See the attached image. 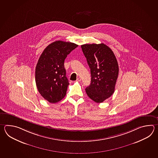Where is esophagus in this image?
<instances>
[{"label": "esophagus", "mask_w": 158, "mask_h": 158, "mask_svg": "<svg viewBox=\"0 0 158 158\" xmlns=\"http://www.w3.org/2000/svg\"><path fill=\"white\" fill-rule=\"evenodd\" d=\"M77 81H79V82H80V81H81V78L80 77L77 78Z\"/></svg>", "instance_id": "1"}]
</instances>
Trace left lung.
<instances>
[{"instance_id": "left-lung-1", "label": "left lung", "mask_w": 158, "mask_h": 158, "mask_svg": "<svg viewBox=\"0 0 158 158\" xmlns=\"http://www.w3.org/2000/svg\"><path fill=\"white\" fill-rule=\"evenodd\" d=\"M81 48L91 76L86 93L96 103H102L114 93L118 74V61L111 48L104 44H85Z\"/></svg>"}]
</instances>
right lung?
<instances>
[{"label":"right lung","instance_id":"add662e5","mask_svg":"<svg viewBox=\"0 0 158 158\" xmlns=\"http://www.w3.org/2000/svg\"><path fill=\"white\" fill-rule=\"evenodd\" d=\"M77 46L69 42L55 41L44 50L38 61L35 72L37 89L42 97L50 103H57L66 95L69 84L64 60Z\"/></svg>","mask_w":158,"mask_h":158}]
</instances>
